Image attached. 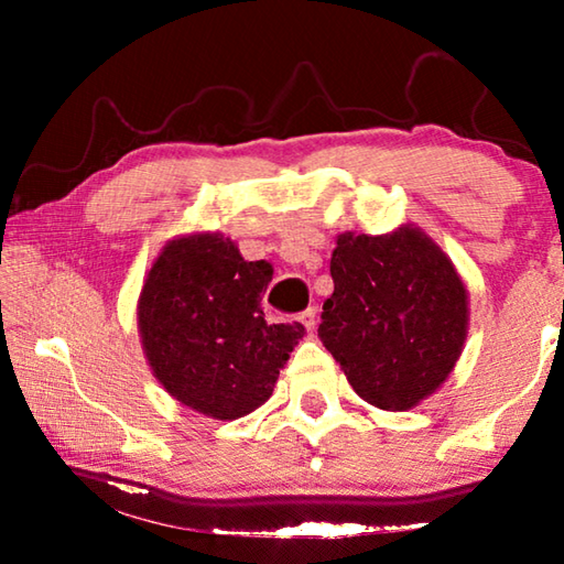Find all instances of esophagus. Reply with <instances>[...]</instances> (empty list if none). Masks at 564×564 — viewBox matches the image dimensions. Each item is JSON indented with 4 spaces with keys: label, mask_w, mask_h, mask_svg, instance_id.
<instances>
[{
    "label": "esophagus",
    "mask_w": 564,
    "mask_h": 564,
    "mask_svg": "<svg viewBox=\"0 0 564 564\" xmlns=\"http://www.w3.org/2000/svg\"><path fill=\"white\" fill-rule=\"evenodd\" d=\"M299 321L303 323L305 328L313 330V328H316V323H318V311L316 308H305L301 316H299Z\"/></svg>",
    "instance_id": "1"
}]
</instances>
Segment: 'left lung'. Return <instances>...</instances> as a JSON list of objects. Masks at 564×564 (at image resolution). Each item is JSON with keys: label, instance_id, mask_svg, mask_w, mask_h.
<instances>
[{"label": "left lung", "instance_id": "8db88e82", "mask_svg": "<svg viewBox=\"0 0 564 564\" xmlns=\"http://www.w3.org/2000/svg\"><path fill=\"white\" fill-rule=\"evenodd\" d=\"M333 295L318 336L352 390L380 410H410L451 376L467 336V291L453 261L415 226L346 231L330 259Z\"/></svg>", "mask_w": 564, "mask_h": 564}]
</instances>
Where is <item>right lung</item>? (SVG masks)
<instances>
[{
  "label": "right lung",
  "mask_w": 564,
  "mask_h": 564,
  "mask_svg": "<svg viewBox=\"0 0 564 564\" xmlns=\"http://www.w3.org/2000/svg\"><path fill=\"white\" fill-rule=\"evenodd\" d=\"M271 263L243 261L221 234L169 241L139 295L147 360L169 395L216 420L243 417L273 395L301 323H269Z\"/></svg>",
  "instance_id": "right-lung-1"
}]
</instances>
